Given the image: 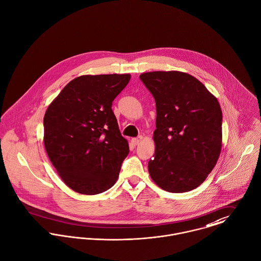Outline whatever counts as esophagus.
<instances>
[{"instance_id":"1","label":"esophagus","mask_w":261,"mask_h":261,"mask_svg":"<svg viewBox=\"0 0 261 261\" xmlns=\"http://www.w3.org/2000/svg\"><path fill=\"white\" fill-rule=\"evenodd\" d=\"M141 140H142V136H140V137H138V138H133V139L131 140V142H132V144L134 145V146H136V145L140 144Z\"/></svg>"}]
</instances>
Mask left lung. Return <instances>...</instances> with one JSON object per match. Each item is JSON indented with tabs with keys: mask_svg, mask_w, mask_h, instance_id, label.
Here are the masks:
<instances>
[{
	"mask_svg": "<svg viewBox=\"0 0 261 261\" xmlns=\"http://www.w3.org/2000/svg\"><path fill=\"white\" fill-rule=\"evenodd\" d=\"M140 79L156 102L149 174L165 191L193 190L220 155L222 111L217 98L195 77L179 71L147 72Z\"/></svg>",
	"mask_w": 261,
	"mask_h": 261,
	"instance_id": "8db88e82",
	"label": "left lung"
}]
</instances>
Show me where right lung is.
<instances>
[{
  "mask_svg": "<svg viewBox=\"0 0 261 261\" xmlns=\"http://www.w3.org/2000/svg\"><path fill=\"white\" fill-rule=\"evenodd\" d=\"M130 78V74L77 77L45 113L49 159L65 184L80 194H99L116 183L129 145L111 107Z\"/></svg>",
  "mask_w": 261,
  "mask_h": 261,
  "instance_id": "right-lung-1",
  "label": "right lung"
}]
</instances>
